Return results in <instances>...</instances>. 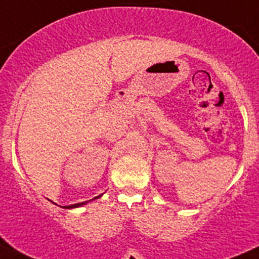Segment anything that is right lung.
I'll return each mask as SVG.
<instances>
[{"mask_svg":"<svg viewBox=\"0 0 259 259\" xmlns=\"http://www.w3.org/2000/svg\"><path fill=\"white\" fill-rule=\"evenodd\" d=\"M99 197H100V195H98V197H95V198H99ZM85 203H86V202L77 203V204H74V205H67V207H64V208H69V209H70V208H76V207H80V205H83V204H85Z\"/></svg>","mask_w":259,"mask_h":259,"instance_id":"1","label":"right lung"}]
</instances>
